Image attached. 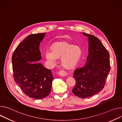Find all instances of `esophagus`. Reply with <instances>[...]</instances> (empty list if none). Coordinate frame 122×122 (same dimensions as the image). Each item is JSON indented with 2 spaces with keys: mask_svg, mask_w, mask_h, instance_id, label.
I'll list each match as a JSON object with an SVG mask.
<instances>
[{
  "mask_svg": "<svg viewBox=\"0 0 122 122\" xmlns=\"http://www.w3.org/2000/svg\"><path fill=\"white\" fill-rule=\"evenodd\" d=\"M67 74L66 72L64 70H61V71H60V72H59V75L62 76H66Z\"/></svg>",
  "mask_w": 122,
  "mask_h": 122,
  "instance_id": "obj_1",
  "label": "esophagus"
}]
</instances>
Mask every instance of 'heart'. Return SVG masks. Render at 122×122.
Wrapping results in <instances>:
<instances>
[{
	"label": "heart",
	"mask_w": 122,
	"mask_h": 122,
	"mask_svg": "<svg viewBox=\"0 0 122 122\" xmlns=\"http://www.w3.org/2000/svg\"><path fill=\"white\" fill-rule=\"evenodd\" d=\"M82 55L81 48L67 41L54 43L51 51L47 50L45 53L46 59L51 63H55L57 58H61L62 66L71 69L76 67Z\"/></svg>",
	"instance_id": "obj_1"
}]
</instances>
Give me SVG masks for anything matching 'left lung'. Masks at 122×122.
I'll use <instances>...</instances> for the list:
<instances>
[{
	"instance_id": "obj_1",
	"label": "left lung",
	"mask_w": 122,
	"mask_h": 122,
	"mask_svg": "<svg viewBox=\"0 0 122 122\" xmlns=\"http://www.w3.org/2000/svg\"><path fill=\"white\" fill-rule=\"evenodd\" d=\"M82 34L88 37L89 53L86 64L74 72L76 85L72 92L78 97L85 98L103 90L111 66L109 53L100 41L94 35Z\"/></svg>"
}]
</instances>
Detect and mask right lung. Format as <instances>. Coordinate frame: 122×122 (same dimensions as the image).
<instances>
[{
  "label": "right lung",
  "mask_w": 122,
  "mask_h": 122,
  "mask_svg": "<svg viewBox=\"0 0 122 122\" xmlns=\"http://www.w3.org/2000/svg\"><path fill=\"white\" fill-rule=\"evenodd\" d=\"M46 33L30 34L18 45L12 56L15 81L23 92L34 99H43L50 93L54 79L51 70L40 62L39 46Z\"/></svg>",
  "instance_id": "obj_1"
}]
</instances>
